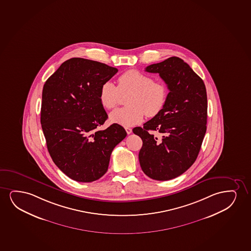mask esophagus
Listing matches in <instances>:
<instances>
[{
    "instance_id": "obj_1",
    "label": "esophagus",
    "mask_w": 251,
    "mask_h": 251,
    "mask_svg": "<svg viewBox=\"0 0 251 251\" xmlns=\"http://www.w3.org/2000/svg\"><path fill=\"white\" fill-rule=\"evenodd\" d=\"M125 130L127 132V134H130L132 133V128H130V127H125Z\"/></svg>"
}]
</instances>
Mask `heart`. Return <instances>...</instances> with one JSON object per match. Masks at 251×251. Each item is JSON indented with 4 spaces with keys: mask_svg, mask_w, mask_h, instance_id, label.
<instances>
[{
    "mask_svg": "<svg viewBox=\"0 0 251 251\" xmlns=\"http://www.w3.org/2000/svg\"><path fill=\"white\" fill-rule=\"evenodd\" d=\"M128 95L125 103L127 106L112 111L109 120L112 124L130 127L140 124L145 114L154 117L164 107L168 88L150 75L137 70H129L117 79V86L104 81L100 90V101L105 109H114L119 104L121 96Z\"/></svg>",
    "mask_w": 251,
    "mask_h": 251,
    "instance_id": "b5f03b06",
    "label": "heart"
}]
</instances>
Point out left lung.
Masks as SVG:
<instances>
[{"label":"left lung","mask_w":251,"mask_h":251,"mask_svg":"<svg viewBox=\"0 0 251 251\" xmlns=\"http://www.w3.org/2000/svg\"><path fill=\"white\" fill-rule=\"evenodd\" d=\"M146 72L158 73L170 93L162 111L133 129L143 141L139 160L148 177L169 180L186 172L199 155L207 128L205 85L178 57L149 65Z\"/></svg>","instance_id":"obj_1"}]
</instances>
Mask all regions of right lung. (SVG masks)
<instances>
[{
	"label": "right lung",
	"instance_id": "obj_1",
	"mask_svg": "<svg viewBox=\"0 0 251 251\" xmlns=\"http://www.w3.org/2000/svg\"><path fill=\"white\" fill-rule=\"evenodd\" d=\"M118 72L81 58L68 59L43 86L41 124L49 154L59 170L79 182H92L108 170L112 151L127 133L107 119L99 95L101 85Z\"/></svg>",
	"mask_w": 251,
	"mask_h": 251
}]
</instances>
